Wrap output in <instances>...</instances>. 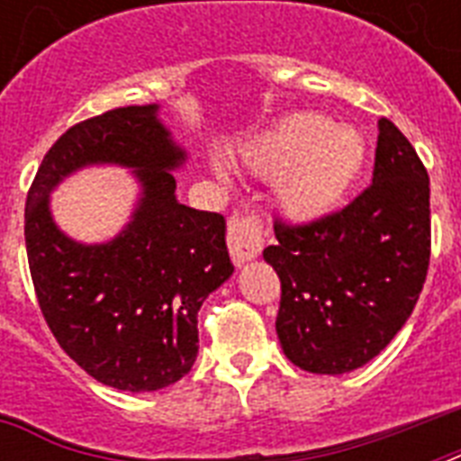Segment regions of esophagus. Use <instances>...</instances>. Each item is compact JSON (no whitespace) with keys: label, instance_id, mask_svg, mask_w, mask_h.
Here are the masks:
<instances>
[{"label":"esophagus","instance_id":"34e87169","mask_svg":"<svg viewBox=\"0 0 461 461\" xmlns=\"http://www.w3.org/2000/svg\"><path fill=\"white\" fill-rule=\"evenodd\" d=\"M227 246L237 266L256 258L263 251V224L258 215H231L227 222Z\"/></svg>","mask_w":461,"mask_h":461}]
</instances>
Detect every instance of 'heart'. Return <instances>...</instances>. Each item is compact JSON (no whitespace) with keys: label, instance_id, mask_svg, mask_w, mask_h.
Masks as SVG:
<instances>
[{"label":"heart","instance_id":"obj_1","mask_svg":"<svg viewBox=\"0 0 461 461\" xmlns=\"http://www.w3.org/2000/svg\"><path fill=\"white\" fill-rule=\"evenodd\" d=\"M246 169L277 176V203L292 220L330 215L364 172L366 143L354 129L332 126L321 114L299 112L239 150Z\"/></svg>","mask_w":461,"mask_h":461}]
</instances>
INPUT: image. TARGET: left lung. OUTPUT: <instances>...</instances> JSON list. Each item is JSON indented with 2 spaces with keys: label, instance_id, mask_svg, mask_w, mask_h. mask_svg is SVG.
Returning a JSON list of instances; mask_svg holds the SVG:
<instances>
[{
  "label": "left lung",
  "instance_id": "1",
  "mask_svg": "<svg viewBox=\"0 0 461 461\" xmlns=\"http://www.w3.org/2000/svg\"><path fill=\"white\" fill-rule=\"evenodd\" d=\"M275 239L263 258L282 285V351L308 373L361 368L393 342L426 282L429 172L407 136L380 119L371 186L313 222L275 220Z\"/></svg>",
  "mask_w": 461,
  "mask_h": 461
}]
</instances>
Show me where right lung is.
I'll return each mask as SVG.
<instances>
[{"label":"right lung","mask_w":461,"mask_h":461,"mask_svg":"<svg viewBox=\"0 0 461 461\" xmlns=\"http://www.w3.org/2000/svg\"><path fill=\"white\" fill-rule=\"evenodd\" d=\"M186 150L158 104L119 107L71 126L47 150L25 201V251L40 311L57 342L103 385L153 393L191 371L198 311L234 273L224 217L176 201ZM90 164L134 169L132 222L104 245H78L53 224L49 194Z\"/></svg>","instance_id":"right-lung-1"}]
</instances>
